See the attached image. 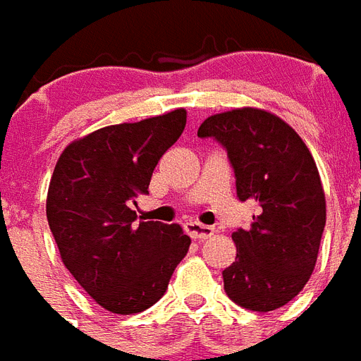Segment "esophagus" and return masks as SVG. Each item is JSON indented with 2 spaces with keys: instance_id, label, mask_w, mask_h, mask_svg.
<instances>
[{
  "instance_id": "obj_1",
  "label": "esophagus",
  "mask_w": 361,
  "mask_h": 361,
  "mask_svg": "<svg viewBox=\"0 0 361 361\" xmlns=\"http://www.w3.org/2000/svg\"><path fill=\"white\" fill-rule=\"evenodd\" d=\"M185 233L195 239V241H202V239H208V237H212L214 235V228H210V226H202L199 221H188L185 226Z\"/></svg>"
}]
</instances>
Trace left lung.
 <instances>
[{"instance_id": "left-lung-1", "label": "left lung", "mask_w": 361, "mask_h": 361, "mask_svg": "<svg viewBox=\"0 0 361 361\" xmlns=\"http://www.w3.org/2000/svg\"><path fill=\"white\" fill-rule=\"evenodd\" d=\"M197 135L226 149L239 201L256 202L252 224L231 235L237 256L221 274L224 289L243 308H281L308 283L325 228L312 153L289 124L250 106L208 116Z\"/></svg>"}]
</instances>
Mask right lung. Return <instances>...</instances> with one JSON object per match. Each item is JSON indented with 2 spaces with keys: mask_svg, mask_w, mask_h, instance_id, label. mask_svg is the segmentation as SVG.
<instances>
[{
  "mask_svg": "<svg viewBox=\"0 0 361 361\" xmlns=\"http://www.w3.org/2000/svg\"><path fill=\"white\" fill-rule=\"evenodd\" d=\"M183 109L101 128L66 147L47 191V221L61 258L93 300L137 314L166 293L191 239L178 224L135 221L137 195L185 128Z\"/></svg>",
  "mask_w": 361,
  "mask_h": 361,
  "instance_id": "add662e5",
  "label": "right lung"
}]
</instances>
